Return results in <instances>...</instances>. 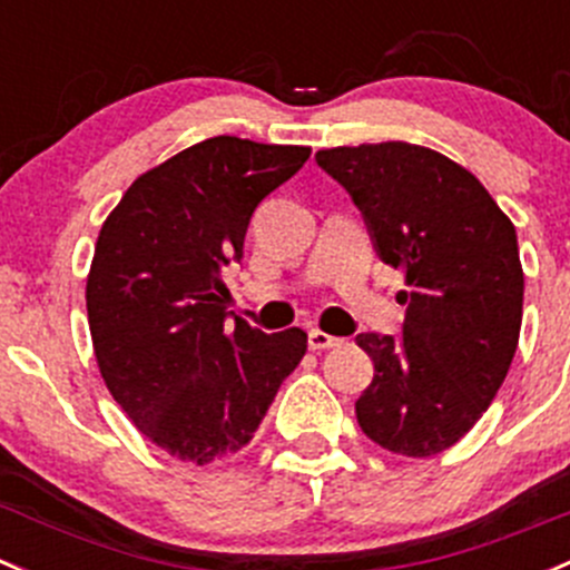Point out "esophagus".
Returning a JSON list of instances; mask_svg holds the SVG:
<instances>
[{
	"mask_svg": "<svg viewBox=\"0 0 570 570\" xmlns=\"http://www.w3.org/2000/svg\"><path fill=\"white\" fill-rule=\"evenodd\" d=\"M307 346L313 348V352H321V348L341 346V337L326 335V332H321V330H309V332H307Z\"/></svg>",
	"mask_w": 570,
	"mask_h": 570,
	"instance_id": "34e87169",
	"label": "esophagus"
}]
</instances>
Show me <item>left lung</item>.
I'll return each mask as SVG.
<instances>
[{"label": "left lung", "mask_w": 570, "mask_h": 570, "mask_svg": "<svg viewBox=\"0 0 570 570\" xmlns=\"http://www.w3.org/2000/svg\"><path fill=\"white\" fill-rule=\"evenodd\" d=\"M315 160L407 285L402 335H357L374 360L357 424L387 452L432 458L482 419L510 371L523 315L515 227L474 174L426 146H335Z\"/></svg>", "instance_id": "left-lung-1"}]
</instances>
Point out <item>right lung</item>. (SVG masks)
<instances>
[{
  "instance_id": "add662e5",
  "label": "right lung",
  "mask_w": 570,
  "mask_h": 570,
  "mask_svg": "<svg viewBox=\"0 0 570 570\" xmlns=\"http://www.w3.org/2000/svg\"><path fill=\"white\" fill-rule=\"evenodd\" d=\"M309 146L218 135L140 174L101 224L86 302L101 380L140 435L207 465L255 438L307 332L229 321L222 274Z\"/></svg>"
}]
</instances>
